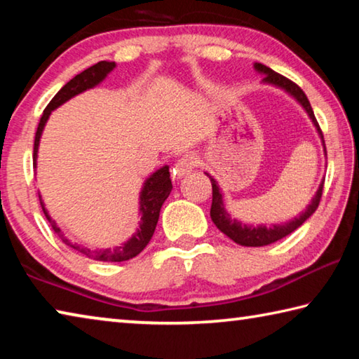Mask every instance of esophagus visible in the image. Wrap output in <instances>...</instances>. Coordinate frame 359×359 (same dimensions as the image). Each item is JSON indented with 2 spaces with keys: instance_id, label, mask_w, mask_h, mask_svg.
Instances as JSON below:
<instances>
[{
  "instance_id": "esophagus-1",
  "label": "esophagus",
  "mask_w": 359,
  "mask_h": 359,
  "mask_svg": "<svg viewBox=\"0 0 359 359\" xmlns=\"http://www.w3.org/2000/svg\"><path fill=\"white\" fill-rule=\"evenodd\" d=\"M194 166H196V158L193 155H184L177 163H175V166L172 169V177L182 179L184 175L190 174L194 169Z\"/></svg>"
}]
</instances>
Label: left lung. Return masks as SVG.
I'll return each instance as SVG.
<instances>
[{
  "label": "left lung",
  "mask_w": 359,
  "mask_h": 359,
  "mask_svg": "<svg viewBox=\"0 0 359 359\" xmlns=\"http://www.w3.org/2000/svg\"><path fill=\"white\" fill-rule=\"evenodd\" d=\"M253 68L259 74H263V83L272 85V87H277L283 90L285 93H288L291 98H294L297 104H299L306 114L309 115V118L312 120V123L317 130L318 136L321 139V144H323V150L326 155V145H325V139H323V133H321L318 121L315 118L313 111L311 102H309L306 93L297 87L296 83H293L291 81H288L287 77H283L280 74H277L276 71H272L267 66L261 65V63H255ZM205 175L210 179L212 184V208H210V218L212 222L215 223V226L222 231L223 234H226L231 241H234L236 244L244 245V247H263V245H269L272 242H277L283 239L285 236H288L293 233L294 229H297L301 224L311 217L315 210H317L320 199H321V193H323V182H321L317 193L313 194L311 204L307 205L306 210L301 212L299 215L291 218V220L285 222V223H274L271 226H266V224H248V223H242L238 218H234L233 215L229 214L226 209V204H224L223 199V191L218 182L212 177L209 172H205Z\"/></svg>",
  "instance_id": "1"
}]
</instances>
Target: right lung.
Instances as JSON below:
<instances>
[{
    "label": "right lung",
    "instance_id": "right-lung-1",
    "mask_svg": "<svg viewBox=\"0 0 359 359\" xmlns=\"http://www.w3.org/2000/svg\"><path fill=\"white\" fill-rule=\"evenodd\" d=\"M115 69L114 62H100L93 66H90L81 74L72 77L71 81L65 85V87L60 90V92L53 96L52 101L48 102L44 114L39 120L38 131H36L34 137V150H33V166H38V150H39V142L42 131H44V126L47 123L48 117H50L52 111H55L57 107L65 104L66 101H69L74 96L87 92L90 88H95L96 85H100L104 79L111 74ZM172 190V182L169 177V166H163L160 169L149 175L145 182L142 184L141 193H139V215H141V222H139V226L136 233L131 234V238L114 248H88L81 244H76V242L69 241L66 236L62 233V229L58 228L55 220H52V217L48 215L44 203H42V198L39 194L41 208L44 210V215L50 223L53 231L58 234V238L62 239L66 245L74 248L76 252L85 255L87 258H92L96 261H111V263H120V261H126L135 258L136 255L141 253L151 239V236L155 233L158 218H160V210L161 205L165 204L169 194Z\"/></svg>",
    "mask_w": 359,
    "mask_h": 359
}]
</instances>
